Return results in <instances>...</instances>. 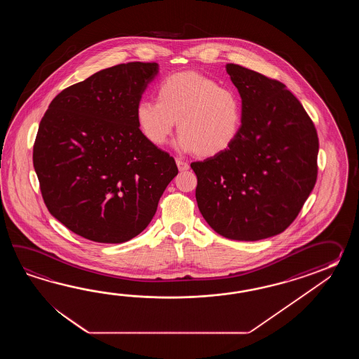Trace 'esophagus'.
<instances>
[{
    "mask_svg": "<svg viewBox=\"0 0 359 359\" xmlns=\"http://www.w3.org/2000/svg\"><path fill=\"white\" fill-rule=\"evenodd\" d=\"M177 167L178 169L183 172V170H187V169L190 168V165H189V163H186V161H181V159H177Z\"/></svg>",
    "mask_w": 359,
    "mask_h": 359,
    "instance_id": "obj_1",
    "label": "esophagus"
}]
</instances>
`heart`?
<instances>
[{
    "label": "heart",
    "mask_w": 359,
    "mask_h": 359,
    "mask_svg": "<svg viewBox=\"0 0 359 359\" xmlns=\"http://www.w3.org/2000/svg\"><path fill=\"white\" fill-rule=\"evenodd\" d=\"M156 99L140 100L135 115L141 133L164 145L178 121V151L212 158L235 144L243 127V102L236 92L196 72L165 76Z\"/></svg>",
    "instance_id": "heart-1"
}]
</instances>
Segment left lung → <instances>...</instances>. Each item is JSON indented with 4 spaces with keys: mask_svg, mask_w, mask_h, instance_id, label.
<instances>
[{
    "mask_svg": "<svg viewBox=\"0 0 359 359\" xmlns=\"http://www.w3.org/2000/svg\"><path fill=\"white\" fill-rule=\"evenodd\" d=\"M226 70L241 97L243 127L229 150L191 164L196 201L221 236L258 241L298 217L317 180L318 137L285 84L236 64Z\"/></svg>",
    "mask_w": 359,
    "mask_h": 359,
    "instance_id": "8db88e82",
    "label": "left lung"
}]
</instances>
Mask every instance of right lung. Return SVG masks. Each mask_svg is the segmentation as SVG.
Listing matches in <instances>:
<instances>
[{
	"label": "right lung",
	"instance_id": "obj_1",
	"mask_svg": "<svg viewBox=\"0 0 359 359\" xmlns=\"http://www.w3.org/2000/svg\"><path fill=\"white\" fill-rule=\"evenodd\" d=\"M156 62L102 69L55 97L39 123L33 165L48 212L95 243L121 244L153 219L177 176L176 161L150 144L136 105Z\"/></svg>",
	"mask_w": 359,
	"mask_h": 359
}]
</instances>
